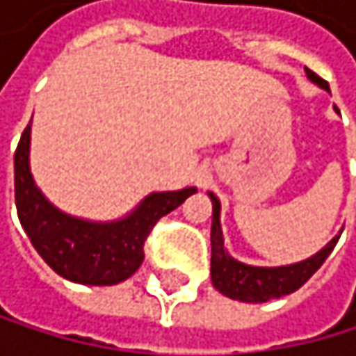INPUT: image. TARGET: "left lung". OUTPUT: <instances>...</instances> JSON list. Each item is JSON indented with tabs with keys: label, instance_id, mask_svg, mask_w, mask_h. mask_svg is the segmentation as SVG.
<instances>
[{
	"label": "left lung",
	"instance_id": "left-lung-1",
	"mask_svg": "<svg viewBox=\"0 0 356 356\" xmlns=\"http://www.w3.org/2000/svg\"><path fill=\"white\" fill-rule=\"evenodd\" d=\"M307 76L321 85L323 89L329 91V83L323 81L316 72H312L305 67ZM211 196L213 202V220H211V282L216 289L237 301L245 303H263L271 299H280L284 295H291L299 291L301 286L316 273L323 263L327 261V256L333 252L335 243L339 237L331 239L318 254H314L312 258L297 265L289 267H250L243 265L235 258H230L224 250V239H222V228H220V200Z\"/></svg>",
	"mask_w": 356,
	"mask_h": 356
}]
</instances>
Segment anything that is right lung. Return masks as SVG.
Masks as SVG:
<instances>
[{
    "label": "right lung",
    "instance_id": "obj_1",
    "mask_svg": "<svg viewBox=\"0 0 356 356\" xmlns=\"http://www.w3.org/2000/svg\"><path fill=\"white\" fill-rule=\"evenodd\" d=\"M27 154L29 126L23 130L15 152V200L19 220L31 245L55 273L87 286H111L128 280L140 267L145 241L158 220L196 192V188L156 192L147 196L132 216L119 222H85L61 213L40 194L31 179Z\"/></svg>",
    "mask_w": 356,
    "mask_h": 356
}]
</instances>
